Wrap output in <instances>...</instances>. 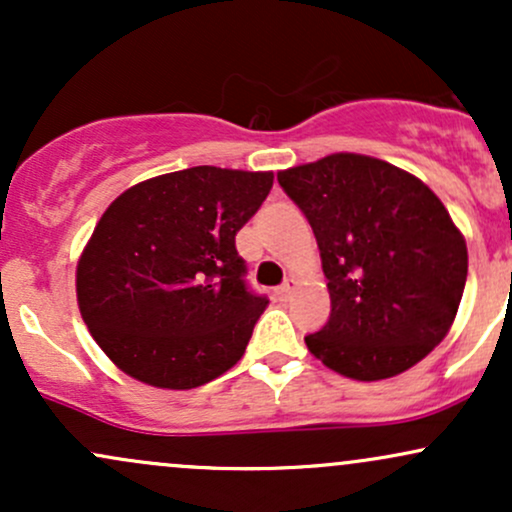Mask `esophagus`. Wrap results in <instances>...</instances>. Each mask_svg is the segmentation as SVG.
Instances as JSON below:
<instances>
[{
	"mask_svg": "<svg viewBox=\"0 0 512 512\" xmlns=\"http://www.w3.org/2000/svg\"><path fill=\"white\" fill-rule=\"evenodd\" d=\"M296 286H298L296 279H286L284 284L276 289V298H281V301H289V298L293 296V291H296Z\"/></svg>",
	"mask_w": 512,
	"mask_h": 512,
	"instance_id": "34e87169",
	"label": "esophagus"
}]
</instances>
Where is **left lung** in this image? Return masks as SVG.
I'll return each instance as SVG.
<instances>
[{"label": "left lung", "instance_id": "1", "mask_svg": "<svg viewBox=\"0 0 512 512\" xmlns=\"http://www.w3.org/2000/svg\"><path fill=\"white\" fill-rule=\"evenodd\" d=\"M313 228L332 313L305 344L334 373L385 380L448 334L467 243L419 178L373 156L332 154L276 175Z\"/></svg>", "mask_w": 512, "mask_h": 512}]
</instances>
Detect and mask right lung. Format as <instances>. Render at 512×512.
Returning a JSON list of instances; mask_svg holds the SVG:
<instances>
[{"mask_svg":"<svg viewBox=\"0 0 512 512\" xmlns=\"http://www.w3.org/2000/svg\"><path fill=\"white\" fill-rule=\"evenodd\" d=\"M272 182L195 166L139 182L105 209L76 264V301L122 373L192 390L243 358L269 301L245 284L236 233Z\"/></svg>","mask_w":512,"mask_h":512,"instance_id":"right-lung-1","label":"right lung"}]
</instances>
